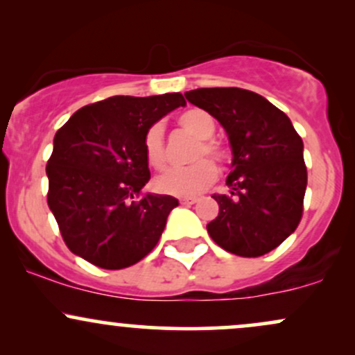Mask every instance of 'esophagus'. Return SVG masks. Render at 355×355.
Returning <instances> with one entry per match:
<instances>
[{
    "label": "esophagus",
    "mask_w": 355,
    "mask_h": 355,
    "mask_svg": "<svg viewBox=\"0 0 355 355\" xmlns=\"http://www.w3.org/2000/svg\"><path fill=\"white\" fill-rule=\"evenodd\" d=\"M197 202H198L197 197H182L180 198L182 205H193V203H197Z\"/></svg>",
    "instance_id": "obj_1"
}]
</instances>
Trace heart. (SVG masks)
Listing matches in <instances>:
<instances>
[{
    "mask_svg": "<svg viewBox=\"0 0 355 355\" xmlns=\"http://www.w3.org/2000/svg\"><path fill=\"white\" fill-rule=\"evenodd\" d=\"M178 125L191 137L200 140V144L197 145L193 152V160H198L205 155L215 158V160H223L225 150L210 140L215 133V120L209 113L198 108L187 110L178 116ZM144 146L146 162L150 166L158 170L164 168L166 164V155L162 123H153L146 130ZM215 178H217V166L210 160H198L189 166H183V168H170L158 175L153 180V187L155 190L165 195L191 197V195L200 193L207 187L211 185Z\"/></svg>",
    "mask_w": 355,
    "mask_h": 355,
    "instance_id": "obj_1",
    "label": "heart"
}]
</instances>
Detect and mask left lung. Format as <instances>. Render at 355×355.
<instances>
[{"label": "left lung", "mask_w": 355, "mask_h": 355, "mask_svg": "<svg viewBox=\"0 0 355 355\" xmlns=\"http://www.w3.org/2000/svg\"><path fill=\"white\" fill-rule=\"evenodd\" d=\"M185 96L223 126L232 150L230 195H214L218 217L207 225L209 235L230 254H268L302 218V138L284 112L248 89L197 88Z\"/></svg>", "instance_id": "left-lung-1"}]
</instances>
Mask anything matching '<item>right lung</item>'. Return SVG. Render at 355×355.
Wrapping results in <instances>:
<instances>
[{"label": "right lung", "mask_w": 355, "mask_h": 355, "mask_svg": "<svg viewBox=\"0 0 355 355\" xmlns=\"http://www.w3.org/2000/svg\"><path fill=\"white\" fill-rule=\"evenodd\" d=\"M183 105L182 93L112 96L80 108L56 132L48 207L73 254L118 270L153 250L178 200L158 193L133 200L150 180L145 133Z\"/></svg>", "instance_id": "obj_1"}]
</instances>
